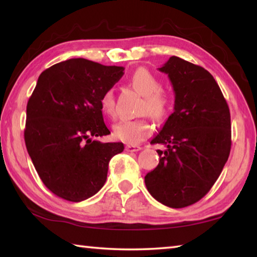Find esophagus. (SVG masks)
Wrapping results in <instances>:
<instances>
[{
    "mask_svg": "<svg viewBox=\"0 0 257 257\" xmlns=\"http://www.w3.org/2000/svg\"><path fill=\"white\" fill-rule=\"evenodd\" d=\"M141 150H142L141 146H135V145H127V146H125V151H127V152H138Z\"/></svg>",
    "mask_w": 257,
    "mask_h": 257,
    "instance_id": "1",
    "label": "esophagus"
}]
</instances>
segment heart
Segmentation results:
<instances>
[{
	"label": "heart",
	"instance_id": "1",
	"mask_svg": "<svg viewBox=\"0 0 257 257\" xmlns=\"http://www.w3.org/2000/svg\"><path fill=\"white\" fill-rule=\"evenodd\" d=\"M130 82L137 92L145 96L142 112H147L156 120H162L168 115L171 106V99L162 89V84L153 73L145 68H139L130 77ZM102 111L107 115L115 113V98L113 89H106L101 101ZM152 125L146 119L121 120L113 127V135L116 139L129 145L138 144L150 137Z\"/></svg>",
	"mask_w": 257,
	"mask_h": 257
}]
</instances>
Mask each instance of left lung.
<instances>
[{
  "label": "left lung",
  "instance_id": "1",
  "mask_svg": "<svg viewBox=\"0 0 257 257\" xmlns=\"http://www.w3.org/2000/svg\"><path fill=\"white\" fill-rule=\"evenodd\" d=\"M161 72L167 73L175 92L173 113L151 144L160 162L145 176L147 190L172 208L198 202L212 188L231 149L229 106L219 85L205 69L171 56Z\"/></svg>",
  "mask_w": 257,
  "mask_h": 257
}]
</instances>
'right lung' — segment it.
<instances>
[{"instance_id": "obj_1", "label": "right lung", "mask_w": 257, "mask_h": 257, "mask_svg": "<svg viewBox=\"0 0 257 257\" xmlns=\"http://www.w3.org/2000/svg\"><path fill=\"white\" fill-rule=\"evenodd\" d=\"M123 67L69 59L43 71L27 104L25 143L38 176L63 199L81 202L106 181L108 162L122 143H102L110 130L99 101Z\"/></svg>"}]
</instances>
